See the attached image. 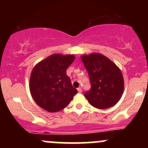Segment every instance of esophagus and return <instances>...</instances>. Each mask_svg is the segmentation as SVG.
Segmentation results:
<instances>
[{"label": "esophagus", "instance_id": "obj_1", "mask_svg": "<svg viewBox=\"0 0 148 148\" xmlns=\"http://www.w3.org/2000/svg\"><path fill=\"white\" fill-rule=\"evenodd\" d=\"M77 90H78V92H79V93L82 92V89H81V87L78 88H77Z\"/></svg>", "mask_w": 148, "mask_h": 148}]
</instances>
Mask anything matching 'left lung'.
I'll use <instances>...</instances> for the list:
<instances>
[{
  "mask_svg": "<svg viewBox=\"0 0 148 148\" xmlns=\"http://www.w3.org/2000/svg\"><path fill=\"white\" fill-rule=\"evenodd\" d=\"M87 69L91 88L85 97L92 106L100 109L110 108L118 102L124 90L121 71L111 60L100 53L81 57Z\"/></svg>",
  "mask_w": 148,
  "mask_h": 148,
  "instance_id": "1",
  "label": "left lung"
}]
</instances>
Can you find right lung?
<instances>
[{
  "instance_id": "1",
  "label": "right lung",
  "mask_w": 148,
  "mask_h": 148,
  "mask_svg": "<svg viewBox=\"0 0 148 148\" xmlns=\"http://www.w3.org/2000/svg\"><path fill=\"white\" fill-rule=\"evenodd\" d=\"M74 55L53 54L35 66L30 79V91L43 109L55 113L65 108L78 92L66 74Z\"/></svg>"
}]
</instances>
